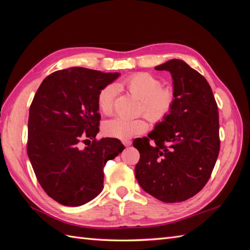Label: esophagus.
I'll return each mask as SVG.
<instances>
[{"mask_svg": "<svg viewBox=\"0 0 250 250\" xmlns=\"http://www.w3.org/2000/svg\"><path fill=\"white\" fill-rule=\"evenodd\" d=\"M131 141L130 140H126V141H123V144L126 146V147H129L131 145Z\"/></svg>", "mask_w": 250, "mask_h": 250, "instance_id": "obj_1", "label": "esophagus"}]
</instances>
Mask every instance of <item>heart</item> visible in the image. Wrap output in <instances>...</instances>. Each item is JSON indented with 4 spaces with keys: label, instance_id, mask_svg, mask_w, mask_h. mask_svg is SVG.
<instances>
[{
    "label": "heart",
    "instance_id": "heart-1",
    "mask_svg": "<svg viewBox=\"0 0 250 250\" xmlns=\"http://www.w3.org/2000/svg\"><path fill=\"white\" fill-rule=\"evenodd\" d=\"M124 86L137 99L143 102L144 115L153 123H162L167 119L175 105L176 97L173 89L162 87V81L150 74H135L124 82ZM118 92L115 84L105 86L98 96V106L108 115L113 106V100ZM148 125L144 120H130L116 117L104 124V132L111 138L128 140L133 135L141 134L147 130Z\"/></svg>",
    "mask_w": 250,
    "mask_h": 250
}]
</instances>
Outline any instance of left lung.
<instances>
[{
	"label": "left lung",
	"instance_id": "1",
	"mask_svg": "<svg viewBox=\"0 0 250 250\" xmlns=\"http://www.w3.org/2000/svg\"><path fill=\"white\" fill-rule=\"evenodd\" d=\"M155 70L171 73L176 101L148 137L133 141L140 152L135 178L156 199L181 202L206 186L215 167L220 149L218 106L207 79L184 60L171 59Z\"/></svg>",
	"mask_w": 250,
	"mask_h": 250
}]
</instances>
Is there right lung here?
Masks as SVG:
<instances>
[{
    "instance_id": "obj_1",
    "label": "right lung",
    "mask_w": 250,
    "mask_h": 250,
    "mask_svg": "<svg viewBox=\"0 0 250 250\" xmlns=\"http://www.w3.org/2000/svg\"><path fill=\"white\" fill-rule=\"evenodd\" d=\"M120 75L79 66L56 71L33 98L27 153L43 191L62 206L80 207L97 197L105 164L125 148L118 139L96 140L98 96ZM89 139L93 142L82 148L81 142Z\"/></svg>"
}]
</instances>
